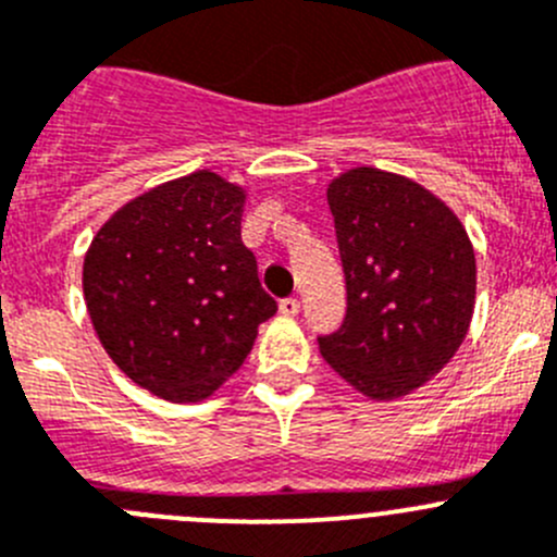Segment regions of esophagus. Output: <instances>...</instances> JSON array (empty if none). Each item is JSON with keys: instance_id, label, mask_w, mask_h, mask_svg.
<instances>
[{"instance_id": "1", "label": "esophagus", "mask_w": 557, "mask_h": 557, "mask_svg": "<svg viewBox=\"0 0 557 557\" xmlns=\"http://www.w3.org/2000/svg\"><path fill=\"white\" fill-rule=\"evenodd\" d=\"M278 309H282V314L287 317H295L300 311V300L298 298H282V304H278Z\"/></svg>"}]
</instances>
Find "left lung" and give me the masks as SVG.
Wrapping results in <instances>:
<instances>
[{
	"label": "left lung",
	"instance_id": "obj_1",
	"mask_svg": "<svg viewBox=\"0 0 557 557\" xmlns=\"http://www.w3.org/2000/svg\"><path fill=\"white\" fill-rule=\"evenodd\" d=\"M347 311L317 336L333 372L396 399L441 372L468 333L475 253L457 215L412 180L358 166L327 188Z\"/></svg>",
	"mask_w": 557,
	"mask_h": 557
}]
</instances>
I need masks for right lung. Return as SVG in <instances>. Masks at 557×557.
Masks as SVG:
<instances>
[{
    "mask_svg": "<svg viewBox=\"0 0 557 557\" xmlns=\"http://www.w3.org/2000/svg\"><path fill=\"white\" fill-rule=\"evenodd\" d=\"M243 194L219 174L172 180L116 210L84 257V300L111 361L169 401L240 369L275 314L240 240Z\"/></svg>",
    "mask_w": 557,
    "mask_h": 557,
    "instance_id": "right-lung-1",
    "label": "right lung"
}]
</instances>
